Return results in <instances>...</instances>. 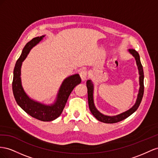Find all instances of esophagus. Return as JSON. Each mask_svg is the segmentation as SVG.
I'll return each instance as SVG.
<instances>
[{
	"mask_svg": "<svg viewBox=\"0 0 158 158\" xmlns=\"http://www.w3.org/2000/svg\"><path fill=\"white\" fill-rule=\"evenodd\" d=\"M80 76L82 81H85L87 78V71L85 69H83L80 72Z\"/></svg>",
	"mask_w": 158,
	"mask_h": 158,
	"instance_id": "34e87169",
	"label": "esophagus"
}]
</instances>
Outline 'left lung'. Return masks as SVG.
<instances>
[{
  "label": "left lung",
  "mask_w": 158,
  "mask_h": 158,
  "mask_svg": "<svg viewBox=\"0 0 158 158\" xmlns=\"http://www.w3.org/2000/svg\"><path fill=\"white\" fill-rule=\"evenodd\" d=\"M129 52L130 53L132 54V56L135 57L136 61V64L138 65V68L139 70V93L138 94V98L136 104L134 105L132 108H131L130 110L126 111L123 113L120 114H118L115 116H105L101 114V112H99L95 106L94 105L93 102V85L91 80H88L87 81V92H88V102H89V109L91 110L92 114L95 117V118L101 122L105 123L108 124H112V123H116L118 122L122 121L123 120H124L125 118H128L129 116L131 115L132 113L136 111L138 108L139 107V105H140L142 99L143 95V91H144V85H143V67L142 65L141 64L140 60H139V56L138 53L134 49H130Z\"/></svg>",
  "instance_id": "1"
}]
</instances>
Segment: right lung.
Returning <instances> with one entry per match:
<instances>
[{
    "label": "right lung",
    "instance_id": "obj_1",
    "mask_svg": "<svg viewBox=\"0 0 158 158\" xmlns=\"http://www.w3.org/2000/svg\"><path fill=\"white\" fill-rule=\"evenodd\" d=\"M44 35L33 38L26 44L22 50L21 56L17 60L13 73L12 91L15 100L27 114L39 120L48 122L56 119L63 112L66 105L69 94L77 85L81 82L79 74L71 75L66 78L63 82L57 94V101L50 106L44 105L35 102L26 95L21 85L20 69L22 63L30 52V49L41 41Z\"/></svg>",
    "mask_w": 158,
    "mask_h": 158
}]
</instances>
